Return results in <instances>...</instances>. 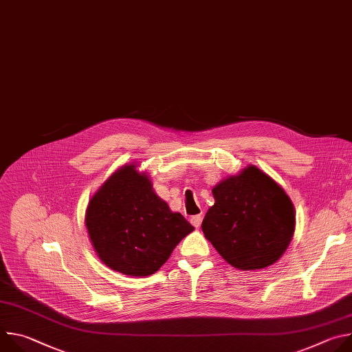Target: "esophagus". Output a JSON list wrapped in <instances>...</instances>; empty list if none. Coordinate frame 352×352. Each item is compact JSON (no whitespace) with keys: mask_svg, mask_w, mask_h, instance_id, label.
Returning a JSON list of instances; mask_svg holds the SVG:
<instances>
[{"mask_svg":"<svg viewBox=\"0 0 352 352\" xmlns=\"http://www.w3.org/2000/svg\"><path fill=\"white\" fill-rule=\"evenodd\" d=\"M190 223H192V226H193L195 228H199L200 224H202V217H200L199 214H197V216H193V217H190Z\"/></svg>","mask_w":352,"mask_h":352,"instance_id":"34e87169","label":"esophagus"}]
</instances>
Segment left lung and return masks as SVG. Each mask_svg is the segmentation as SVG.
Here are the masks:
<instances>
[{
	"label": "left lung",
	"instance_id": "left-lung-1",
	"mask_svg": "<svg viewBox=\"0 0 352 352\" xmlns=\"http://www.w3.org/2000/svg\"><path fill=\"white\" fill-rule=\"evenodd\" d=\"M212 192L214 205L202 231L227 263L249 272L272 266L284 255L295 231V209L281 185L249 164Z\"/></svg>",
	"mask_w": 352,
	"mask_h": 352
}]
</instances>
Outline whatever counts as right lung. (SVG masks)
I'll use <instances>...</instances> for the list:
<instances>
[{
  "label": "right lung",
  "mask_w": 352,
  "mask_h": 352,
  "mask_svg": "<svg viewBox=\"0 0 352 352\" xmlns=\"http://www.w3.org/2000/svg\"><path fill=\"white\" fill-rule=\"evenodd\" d=\"M85 224L98 259L114 272L156 273L193 231L153 189L147 173L129 163L114 171L90 197Z\"/></svg>",
  "instance_id": "right-lung-1"
}]
</instances>
